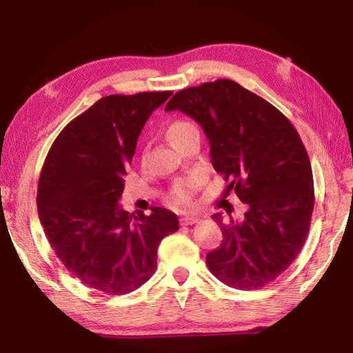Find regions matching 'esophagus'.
<instances>
[{
    "label": "esophagus",
    "mask_w": 353,
    "mask_h": 353,
    "mask_svg": "<svg viewBox=\"0 0 353 353\" xmlns=\"http://www.w3.org/2000/svg\"><path fill=\"white\" fill-rule=\"evenodd\" d=\"M201 219L199 216H184L179 219V223L181 225H193V223H197L200 222Z\"/></svg>",
    "instance_id": "obj_1"
}]
</instances>
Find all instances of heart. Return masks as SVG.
Wrapping results in <instances>:
<instances>
[{
	"instance_id": "obj_1",
	"label": "heart",
	"mask_w": 353,
	"mask_h": 353,
	"mask_svg": "<svg viewBox=\"0 0 353 353\" xmlns=\"http://www.w3.org/2000/svg\"><path fill=\"white\" fill-rule=\"evenodd\" d=\"M197 128L187 121H175L169 125L168 128V138L170 143H176L181 138H184L185 135L196 132ZM199 187V179L191 176L187 179H181L174 185L172 191H170V200H172L174 205L178 206H187L191 203V199H193V194L196 188Z\"/></svg>"
}]
</instances>
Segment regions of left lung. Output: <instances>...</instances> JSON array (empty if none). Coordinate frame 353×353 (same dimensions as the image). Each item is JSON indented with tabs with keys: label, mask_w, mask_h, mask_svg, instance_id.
<instances>
[{
	"label": "left lung",
	"mask_w": 353,
	"mask_h": 353,
	"mask_svg": "<svg viewBox=\"0 0 353 353\" xmlns=\"http://www.w3.org/2000/svg\"><path fill=\"white\" fill-rule=\"evenodd\" d=\"M179 110L205 131L212 165L248 203L244 221L222 213L223 240L206 254L210 272L239 290L274 281L297 258L314 210V178L292 122L271 103L230 79L178 91L165 108Z\"/></svg>",
	"instance_id": "obj_1"
}]
</instances>
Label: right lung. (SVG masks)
<instances>
[{"mask_svg": "<svg viewBox=\"0 0 353 353\" xmlns=\"http://www.w3.org/2000/svg\"><path fill=\"white\" fill-rule=\"evenodd\" d=\"M172 91L108 95L68 123L52 143L38 183L47 240L72 275L95 290L125 294L156 271L157 248L178 230L174 212L121 208L123 176L150 114Z\"/></svg>", "mask_w": 353, "mask_h": 353, "instance_id": "right-lung-1", "label": "right lung"}]
</instances>
